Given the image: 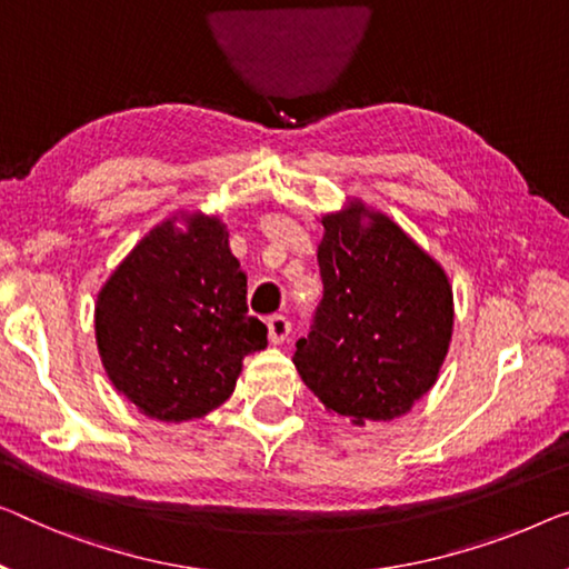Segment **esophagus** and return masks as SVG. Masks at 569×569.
I'll return each instance as SVG.
<instances>
[{"instance_id": "obj_1", "label": "esophagus", "mask_w": 569, "mask_h": 569, "mask_svg": "<svg viewBox=\"0 0 569 569\" xmlns=\"http://www.w3.org/2000/svg\"><path fill=\"white\" fill-rule=\"evenodd\" d=\"M291 335V319L283 317V313H273V317H268V337L273 345H281L283 339H288Z\"/></svg>"}]
</instances>
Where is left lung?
Wrapping results in <instances>:
<instances>
[{
	"label": "left lung",
	"mask_w": 569,
	"mask_h": 569,
	"mask_svg": "<svg viewBox=\"0 0 569 569\" xmlns=\"http://www.w3.org/2000/svg\"><path fill=\"white\" fill-rule=\"evenodd\" d=\"M325 296L293 366L329 411L358 427L403 417L437 383L452 339L439 262L362 201L321 217Z\"/></svg>",
	"instance_id": "1"
}]
</instances>
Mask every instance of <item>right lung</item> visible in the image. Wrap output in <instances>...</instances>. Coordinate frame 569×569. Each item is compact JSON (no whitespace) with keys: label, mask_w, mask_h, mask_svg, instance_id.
<instances>
[{"label":"right lung","mask_w":569,"mask_h":569,"mask_svg":"<svg viewBox=\"0 0 569 569\" xmlns=\"http://www.w3.org/2000/svg\"><path fill=\"white\" fill-rule=\"evenodd\" d=\"M166 219L134 244L94 309L117 391L150 419L189 421L232 396L244 355L268 345L248 313V276L217 217Z\"/></svg>","instance_id":"obj_1"}]
</instances>
